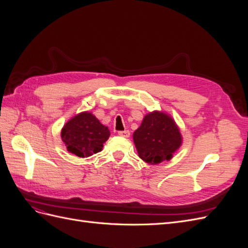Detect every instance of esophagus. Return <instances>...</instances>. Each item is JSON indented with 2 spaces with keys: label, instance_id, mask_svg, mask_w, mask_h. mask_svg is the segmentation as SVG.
<instances>
[{
  "label": "esophagus",
  "instance_id": "34e87169",
  "mask_svg": "<svg viewBox=\"0 0 248 248\" xmlns=\"http://www.w3.org/2000/svg\"><path fill=\"white\" fill-rule=\"evenodd\" d=\"M118 134L120 137H122V138H129L130 137V132L128 131V130H124V131H119L118 132Z\"/></svg>",
  "mask_w": 248,
  "mask_h": 248
}]
</instances>
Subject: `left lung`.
<instances>
[{
  "label": "left lung",
  "instance_id": "left-lung-1",
  "mask_svg": "<svg viewBox=\"0 0 248 248\" xmlns=\"http://www.w3.org/2000/svg\"><path fill=\"white\" fill-rule=\"evenodd\" d=\"M182 134L169 114L153 110L147 114L133 132V142L140 158L149 164L170 160L182 145Z\"/></svg>",
  "mask_w": 248,
  "mask_h": 248
}]
</instances>
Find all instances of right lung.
I'll use <instances>...</instances> for the list:
<instances>
[{"mask_svg": "<svg viewBox=\"0 0 248 248\" xmlns=\"http://www.w3.org/2000/svg\"><path fill=\"white\" fill-rule=\"evenodd\" d=\"M109 136L108 127L90 111H82L74 116L61 130V138L67 151L82 158L100 152Z\"/></svg>", "mask_w": 248, "mask_h": 248, "instance_id": "right-lung-1", "label": "right lung"}]
</instances>
